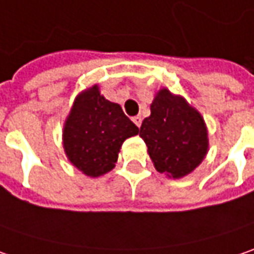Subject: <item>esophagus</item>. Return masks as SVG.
<instances>
[{"label":"esophagus","mask_w":254,"mask_h":254,"mask_svg":"<svg viewBox=\"0 0 254 254\" xmlns=\"http://www.w3.org/2000/svg\"><path fill=\"white\" fill-rule=\"evenodd\" d=\"M132 121H133V124H135L138 127L142 125V118H140V116H133V118H132Z\"/></svg>","instance_id":"1"}]
</instances>
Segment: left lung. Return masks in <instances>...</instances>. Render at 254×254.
<instances>
[{"mask_svg":"<svg viewBox=\"0 0 254 254\" xmlns=\"http://www.w3.org/2000/svg\"><path fill=\"white\" fill-rule=\"evenodd\" d=\"M139 136L145 140L155 169L182 178L202 162L207 152V130L200 114L181 96L162 89L150 105Z\"/></svg>","mask_w":254,"mask_h":254,"instance_id":"left-lung-1","label":"left lung"}]
</instances>
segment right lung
<instances>
[{
	"label": "right lung",
	"instance_id": "add662e5",
	"mask_svg": "<svg viewBox=\"0 0 254 254\" xmlns=\"http://www.w3.org/2000/svg\"><path fill=\"white\" fill-rule=\"evenodd\" d=\"M138 132L122 108L101 96L95 85L73 104L64 127V148L79 171L95 178L114 169L124 140Z\"/></svg>",
	"mask_w": 254,
	"mask_h": 254
}]
</instances>
